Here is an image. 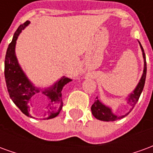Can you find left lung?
<instances>
[{
  "mask_svg": "<svg viewBox=\"0 0 153 153\" xmlns=\"http://www.w3.org/2000/svg\"><path fill=\"white\" fill-rule=\"evenodd\" d=\"M138 43H139V46L141 47L142 52H143V61H144V66H143V72L141 79L139 80L138 85L136 86L134 90L129 95H128V97L125 98L126 101H127V103L129 104V106H131L132 108L129 110V111H128V113H126L125 115H116L113 113L112 110H111V108L110 106H106L105 104H103V103L98 99V97H97L95 102H94V103L93 104V106L91 107V111H92V113H93V116L96 119H97V120H102V121H114V120H120V119L123 118V117L126 116L128 113L131 111L132 109L134 107V106L136 105V103H137V102H138V99H139V97H140L142 92H143V87H144L145 79H146L147 63H146V56H145L143 48L141 43H140L139 42H138Z\"/></svg>",
  "mask_w": 153,
  "mask_h": 153,
  "instance_id": "left-lung-1",
  "label": "left lung"
}]
</instances>
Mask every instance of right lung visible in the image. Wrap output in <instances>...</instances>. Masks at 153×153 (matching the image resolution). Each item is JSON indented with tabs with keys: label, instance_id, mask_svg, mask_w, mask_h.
I'll return each instance as SVG.
<instances>
[{
	"label": "right lung",
	"instance_id": "obj_1",
	"mask_svg": "<svg viewBox=\"0 0 153 153\" xmlns=\"http://www.w3.org/2000/svg\"><path fill=\"white\" fill-rule=\"evenodd\" d=\"M29 24L30 22L26 21L25 24L20 25L15 33L11 42L9 44L5 59V83L9 95L13 102L18 106L22 112L28 117L34 118L29 114V103L32 97L40 93L42 95H45L48 99V103L46 107L47 113L42 120H50L59 115L62 109L63 102L61 92L64 86L72 81V79L63 76L57 80L52 86L46 88H40L34 86L33 83L28 79L18 62L15 55V45L19 35Z\"/></svg>",
	"mask_w": 153,
	"mask_h": 153
}]
</instances>
